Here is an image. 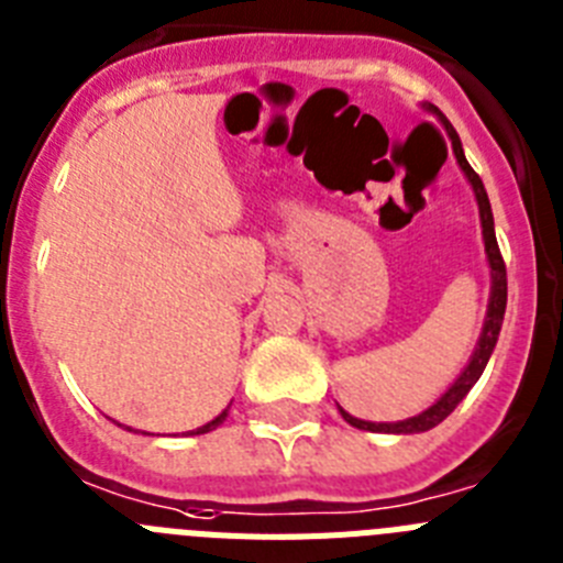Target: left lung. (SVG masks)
<instances>
[{"instance_id":"obj_1","label":"left lung","mask_w":563,"mask_h":563,"mask_svg":"<svg viewBox=\"0 0 563 563\" xmlns=\"http://www.w3.org/2000/svg\"><path fill=\"white\" fill-rule=\"evenodd\" d=\"M430 110H433V107H430ZM439 119H442V115H439ZM442 124H444V130H448V135H451V141H453V153H456L459 166H462L464 175H467V180L473 184V192H476V200H478V214H482V234H485V252H487V261H490V275H493V291H490V306H487L485 329H482V336H478L476 351H473L471 363H467V368L462 371V376H459L456 383L448 388V394H444V397L439 399L437 405H430V408L422 410L419 417H410V419H405V422H379V424H376V422H363V419H354L351 413H345V410L340 408L342 419H345L349 424H354V428H360V430H383V433H422V430L437 428V424L442 422L444 417H451L453 408H456V405L462 402L464 397H467V390L476 385V379L482 376V371H485L487 360H490L493 349H496V340H498V331H501V322H505L507 266H505V257H501V252H498L496 229H493L490 200H487V192H485V184H482V178L473 173V166L467 164V158H464L462 141H459V135H456V130L451 126V121L442 119Z\"/></svg>"}]
</instances>
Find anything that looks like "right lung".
<instances>
[{"instance_id":"add662e5","label":"right lung","mask_w":563,"mask_h":563,"mask_svg":"<svg viewBox=\"0 0 563 563\" xmlns=\"http://www.w3.org/2000/svg\"><path fill=\"white\" fill-rule=\"evenodd\" d=\"M223 419H227V410H223L221 417H214V419H212V422H207V424H203V428L192 430V433H209V430H214V428H218V424H221V422H223Z\"/></svg>"}]
</instances>
